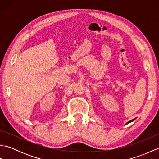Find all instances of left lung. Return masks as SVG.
Segmentation results:
<instances>
[{
    "instance_id": "left-lung-1",
    "label": "left lung",
    "mask_w": 159,
    "mask_h": 159,
    "mask_svg": "<svg viewBox=\"0 0 159 159\" xmlns=\"http://www.w3.org/2000/svg\"><path fill=\"white\" fill-rule=\"evenodd\" d=\"M136 119V118H134V119H133V120H131L130 121H128V122L126 124H129V123H130V122H132V121H134V120H135Z\"/></svg>"
}]
</instances>
